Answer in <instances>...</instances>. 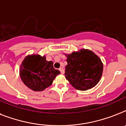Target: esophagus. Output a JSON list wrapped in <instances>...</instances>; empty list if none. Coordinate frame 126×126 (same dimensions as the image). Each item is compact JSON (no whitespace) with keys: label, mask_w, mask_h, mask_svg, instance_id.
Here are the masks:
<instances>
[{"label":"esophagus","mask_w":126,"mask_h":126,"mask_svg":"<svg viewBox=\"0 0 126 126\" xmlns=\"http://www.w3.org/2000/svg\"><path fill=\"white\" fill-rule=\"evenodd\" d=\"M59 71H60V72H61V73L62 74V75L65 73V71H64V69H63V68H62V67H61V68L59 69Z\"/></svg>","instance_id":"1"}]
</instances>
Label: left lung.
<instances>
[{"instance_id": "obj_1", "label": "left lung", "mask_w": 126, "mask_h": 126, "mask_svg": "<svg viewBox=\"0 0 126 126\" xmlns=\"http://www.w3.org/2000/svg\"><path fill=\"white\" fill-rule=\"evenodd\" d=\"M65 55L67 57L65 78L74 88L86 91L98 84L102 77L103 64L94 51L81 49Z\"/></svg>"}]
</instances>
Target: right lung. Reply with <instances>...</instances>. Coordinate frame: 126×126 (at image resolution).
<instances>
[{
  "mask_svg": "<svg viewBox=\"0 0 126 126\" xmlns=\"http://www.w3.org/2000/svg\"><path fill=\"white\" fill-rule=\"evenodd\" d=\"M51 61H46L45 55H27L20 65L19 76L21 80L31 90L42 92L51 86L53 80L60 74L53 68Z\"/></svg>",
  "mask_w": 126,
  "mask_h": 126,
  "instance_id": "obj_1",
  "label": "right lung"
}]
</instances>
